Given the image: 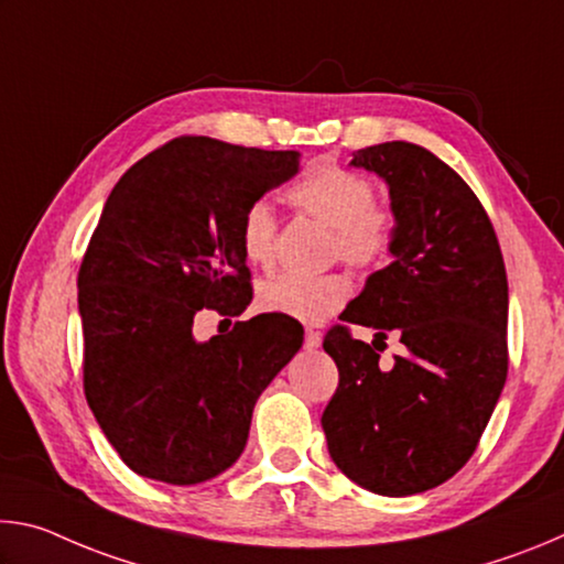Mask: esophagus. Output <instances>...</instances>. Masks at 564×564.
<instances>
[{
    "instance_id": "1",
    "label": "esophagus",
    "mask_w": 564,
    "mask_h": 564,
    "mask_svg": "<svg viewBox=\"0 0 564 564\" xmlns=\"http://www.w3.org/2000/svg\"><path fill=\"white\" fill-rule=\"evenodd\" d=\"M321 333L318 330H313V328H305V343L303 346L308 348V350H316V348H321Z\"/></svg>"
}]
</instances>
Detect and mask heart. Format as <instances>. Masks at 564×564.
Returning <instances> with one entry per match:
<instances>
[{"instance_id": "1", "label": "heart", "mask_w": 564, "mask_h": 564, "mask_svg": "<svg viewBox=\"0 0 564 564\" xmlns=\"http://www.w3.org/2000/svg\"><path fill=\"white\" fill-rule=\"evenodd\" d=\"M289 202L301 214L316 218L333 231V253L350 265H373L393 241V216L373 206L376 188L368 178L340 166H318L289 191ZM238 241L251 265H269L275 248V216L265 202L246 208ZM348 281L338 273H281L259 285V305L265 313L303 323H318L346 303Z\"/></svg>"}]
</instances>
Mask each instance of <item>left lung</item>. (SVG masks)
Returning a JSON list of instances; mask_svg holds the SVG:
<instances>
[{
  "instance_id": "obj_1",
  "label": "left lung",
  "mask_w": 564,
  "mask_h": 564,
  "mask_svg": "<svg viewBox=\"0 0 564 564\" xmlns=\"http://www.w3.org/2000/svg\"><path fill=\"white\" fill-rule=\"evenodd\" d=\"M350 166L386 181L390 263L370 273L340 321L395 333L380 352L336 326L323 348L338 390L321 425L338 470L376 495L437 488L475 453L508 378V275L498 236L473 188L423 147L386 141L352 151Z\"/></svg>"
}]
</instances>
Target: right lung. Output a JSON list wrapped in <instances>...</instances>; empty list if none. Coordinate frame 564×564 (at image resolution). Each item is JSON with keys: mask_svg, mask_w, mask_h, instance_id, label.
I'll return each instance as SVG.
<instances>
[{"mask_svg": "<svg viewBox=\"0 0 564 564\" xmlns=\"http://www.w3.org/2000/svg\"><path fill=\"white\" fill-rule=\"evenodd\" d=\"M301 171L295 151L176 139L104 204L79 271L84 393L133 473L198 485L241 457L256 400L303 346L299 321L256 316L196 340L194 316L251 303L238 228Z\"/></svg>", "mask_w": 564, "mask_h": 564, "instance_id": "obj_1", "label": "right lung"}]
</instances>
